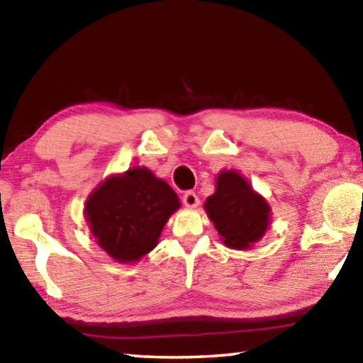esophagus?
<instances>
[{
	"mask_svg": "<svg viewBox=\"0 0 363 363\" xmlns=\"http://www.w3.org/2000/svg\"><path fill=\"white\" fill-rule=\"evenodd\" d=\"M182 203L186 205L187 208H196L200 205V200H199V196H196V194L195 192H186L182 195Z\"/></svg>",
	"mask_w": 363,
	"mask_h": 363,
	"instance_id": "esophagus-1",
	"label": "esophagus"
}]
</instances>
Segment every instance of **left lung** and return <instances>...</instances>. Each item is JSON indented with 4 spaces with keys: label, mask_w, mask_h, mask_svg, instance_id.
I'll use <instances>...</instances> for the list:
<instances>
[{
    "label": "left lung",
    "mask_w": 363,
    "mask_h": 363,
    "mask_svg": "<svg viewBox=\"0 0 363 363\" xmlns=\"http://www.w3.org/2000/svg\"><path fill=\"white\" fill-rule=\"evenodd\" d=\"M203 208L216 227L220 242L233 250L253 247L270 224L267 200L235 169L220 171L216 190L208 196Z\"/></svg>",
    "instance_id": "1"
}]
</instances>
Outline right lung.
<instances>
[{
    "instance_id": "1",
    "label": "right lung",
    "mask_w": 363,
    "mask_h": 363,
    "mask_svg": "<svg viewBox=\"0 0 363 363\" xmlns=\"http://www.w3.org/2000/svg\"><path fill=\"white\" fill-rule=\"evenodd\" d=\"M181 208L168 182L144 167L104 179L84 203L96 243L121 264H134L157 247L164 224Z\"/></svg>"
}]
</instances>
